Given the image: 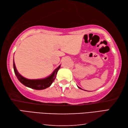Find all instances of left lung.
<instances>
[{
    "mask_svg": "<svg viewBox=\"0 0 128 128\" xmlns=\"http://www.w3.org/2000/svg\"><path fill=\"white\" fill-rule=\"evenodd\" d=\"M77 87H78V88H80V90H82V88H80V87H78V86H77Z\"/></svg>",
    "mask_w": 128,
    "mask_h": 128,
    "instance_id": "1",
    "label": "left lung"
}]
</instances>
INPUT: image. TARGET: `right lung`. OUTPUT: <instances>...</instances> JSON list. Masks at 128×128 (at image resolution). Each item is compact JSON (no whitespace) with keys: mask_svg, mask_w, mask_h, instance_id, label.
<instances>
[{"mask_svg":"<svg viewBox=\"0 0 128 128\" xmlns=\"http://www.w3.org/2000/svg\"><path fill=\"white\" fill-rule=\"evenodd\" d=\"M13 67H14V70L15 75H16L18 80L22 84L28 87L32 88V89H34L36 90H42L49 87L52 84L54 79L56 78L57 73L58 72L60 68L61 65H60L58 67L56 68L49 76L44 78L36 80L28 79L22 76L17 71L14 59H13Z\"/></svg>","mask_w":128,"mask_h":128,"instance_id":"obj_1","label":"right lung"}]
</instances>
